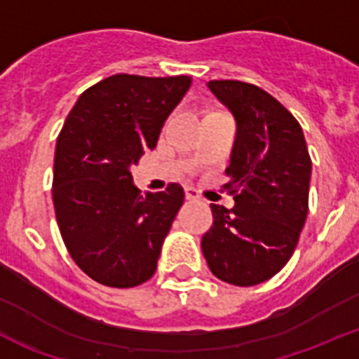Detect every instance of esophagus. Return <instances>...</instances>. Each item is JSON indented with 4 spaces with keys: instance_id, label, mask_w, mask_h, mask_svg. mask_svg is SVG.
I'll use <instances>...</instances> for the list:
<instances>
[{
    "instance_id": "1",
    "label": "esophagus",
    "mask_w": 359,
    "mask_h": 359,
    "mask_svg": "<svg viewBox=\"0 0 359 359\" xmlns=\"http://www.w3.org/2000/svg\"><path fill=\"white\" fill-rule=\"evenodd\" d=\"M184 193H186V198L187 200H198L200 198L198 191H196L195 187H191V186L184 187Z\"/></svg>"
}]
</instances>
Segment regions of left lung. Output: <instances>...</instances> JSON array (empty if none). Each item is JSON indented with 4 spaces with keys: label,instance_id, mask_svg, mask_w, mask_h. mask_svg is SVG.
Listing matches in <instances>:
<instances>
[{
    "label": "left lung",
    "instance_id": "8db88e82",
    "mask_svg": "<svg viewBox=\"0 0 359 359\" xmlns=\"http://www.w3.org/2000/svg\"><path fill=\"white\" fill-rule=\"evenodd\" d=\"M208 87L236 119L225 170L234 208L211 203L202 238L208 266L234 286L268 280L290 261L308 216L311 159L299 121L261 87L211 80Z\"/></svg>",
    "mask_w": 359,
    "mask_h": 359
}]
</instances>
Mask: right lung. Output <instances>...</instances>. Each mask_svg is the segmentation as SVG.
<instances>
[{"mask_svg":"<svg viewBox=\"0 0 359 359\" xmlns=\"http://www.w3.org/2000/svg\"><path fill=\"white\" fill-rule=\"evenodd\" d=\"M191 76L112 75L80 95L57 140L53 205L69 256L93 280L140 286L156 273L184 189L147 193L130 168L154 150Z\"/></svg>","mask_w":359,"mask_h":359,"instance_id":"add662e5","label":"right lung"}]
</instances>
